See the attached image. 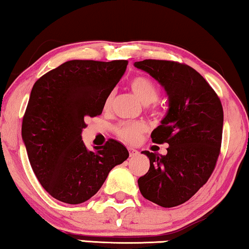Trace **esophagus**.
Wrapping results in <instances>:
<instances>
[{"label":"esophagus","mask_w":249,"mask_h":249,"mask_svg":"<svg viewBox=\"0 0 249 249\" xmlns=\"http://www.w3.org/2000/svg\"><path fill=\"white\" fill-rule=\"evenodd\" d=\"M127 149H128V153H130V157H133L137 155L138 153H139L137 149H134V148H132V147H128Z\"/></svg>","instance_id":"1"}]
</instances>
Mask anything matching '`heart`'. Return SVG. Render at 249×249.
Segmentation results:
<instances>
[{
  "label": "heart",
  "instance_id": "b5f03b06",
  "mask_svg": "<svg viewBox=\"0 0 249 249\" xmlns=\"http://www.w3.org/2000/svg\"><path fill=\"white\" fill-rule=\"evenodd\" d=\"M131 90L133 92L139 101L144 106H149L154 103L159 97V88L156 84L152 79L146 77H137L131 81L130 84ZM112 94L107 97L106 106L111 102ZM144 130L142 124H137V123H124L116 128V133L121 139L127 141V142H133L139 138L141 132Z\"/></svg>",
  "mask_w": 249,
  "mask_h": 249
}]
</instances>
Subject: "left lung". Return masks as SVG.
<instances>
[{"mask_svg": "<svg viewBox=\"0 0 249 249\" xmlns=\"http://www.w3.org/2000/svg\"><path fill=\"white\" fill-rule=\"evenodd\" d=\"M134 67L164 88L169 107L150 134L153 142L169 144L168 153L141 152L150 166L138 185L144 199L171 208L190 200L213 174L221 149L223 108L209 84L188 65L144 59Z\"/></svg>", "mask_w": 249, "mask_h": 249, "instance_id": "left-lung-1", "label": "left lung"}]
</instances>
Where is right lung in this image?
<instances>
[{
    "label": "right lung",
    "mask_w": 249,
    "mask_h": 249,
    "mask_svg": "<svg viewBox=\"0 0 249 249\" xmlns=\"http://www.w3.org/2000/svg\"><path fill=\"white\" fill-rule=\"evenodd\" d=\"M127 61H69L36 80L21 125L33 172L56 200L79 204L89 200L116 165L127 160L124 144L109 140L87 149L85 119L102 114L126 71Z\"/></svg>",
    "instance_id": "obj_1"
}]
</instances>
